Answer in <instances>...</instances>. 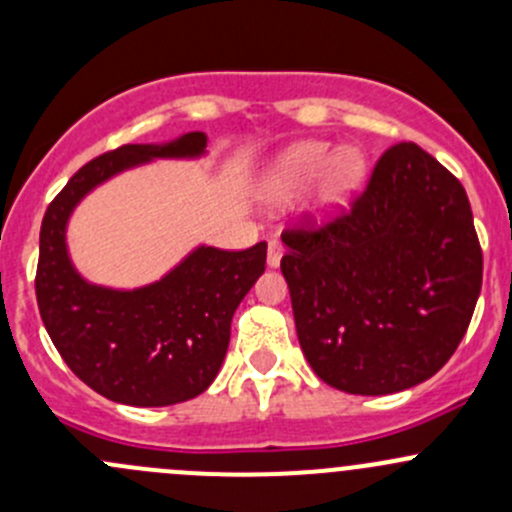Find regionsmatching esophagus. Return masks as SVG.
I'll use <instances>...</instances> for the list:
<instances>
[{
    "label": "esophagus",
    "mask_w": 512,
    "mask_h": 512,
    "mask_svg": "<svg viewBox=\"0 0 512 512\" xmlns=\"http://www.w3.org/2000/svg\"><path fill=\"white\" fill-rule=\"evenodd\" d=\"M282 255H285V247H282V242L270 240V245H267V265L280 267Z\"/></svg>",
    "instance_id": "34e87169"
}]
</instances>
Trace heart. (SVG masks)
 Instances as JSON below:
<instances>
[{
    "label": "heart",
    "mask_w": 512,
    "mask_h": 512,
    "mask_svg": "<svg viewBox=\"0 0 512 512\" xmlns=\"http://www.w3.org/2000/svg\"><path fill=\"white\" fill-rule=\"evenodd\" d=\"M364 156L354 148H344L337 153V146L327 141H304L289 146L270 163L257 183V200L265 205H285L304 190L312 188L324 172L322 200L324 205H337L364 178Z\"/></svg>",
    "instance_id": "1"
}]
</instances>
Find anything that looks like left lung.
Here are the masks:
<instances>
[{
  "label": "left lung",
  "mask_w": 512,
  "mask_h": 512,
  "mask_svg": "<svg viewBox=\"0 0 512 512\" xmlns=\"http://www.w3.org/2000/svg\"><path fill=\"white\" fill-rule=\"evenodd\" d=\"M282 242L299 347L324 384L396 394L461 344L483 255L466 190L416 143L379 158L352 213Z\"/></svg>",
  "instance_id": "1"
}]
</instances>
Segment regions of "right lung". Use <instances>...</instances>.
Listing matches in <instances>:
<instances>
[{"label": "right lung", "instance_id": "1", "mask_svg": "<svg viewBox=\"0 0 512 512\" xmlns=\"http://www.w3.org/2000/svg\"><path fill=\"white\" fill-rule=\"evenodd\" d=\"M208 136L128 143L86 163L41 220L36 302L56 352L86 386L116 404L170 406L203 394L230 344L237 304L265 272L267 242L227 252L198 245L151 285H94L71 262L66 227L76 205L123 170L158 158H203Z\"/></svg>", "mask_w": 512, "mask_h": 512}]
</instances>
